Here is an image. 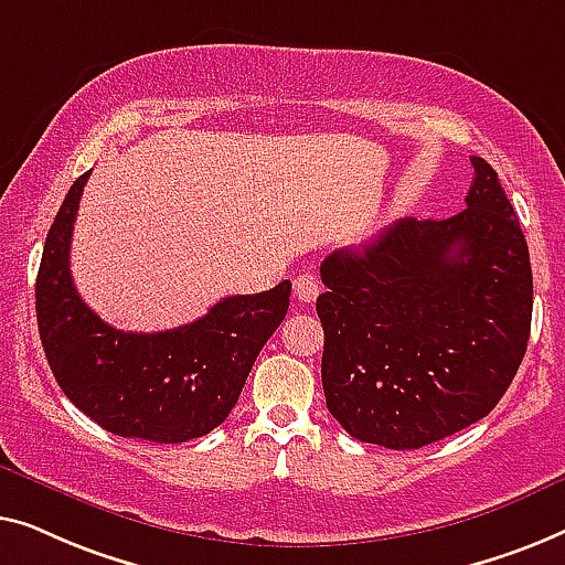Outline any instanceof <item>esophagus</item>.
Masks as SVG:
<instances>
[{
  "mask_svg": "<svg viewBox=\"0 0 565 565\" xmlns=\"http://www.w3.org/2000/svg\"><path fill=\"white\" fill-rule=\"evenodd\" d=\"M317 294H320V281L315 279V274L294 276V297H297L301 305H309V301H315Z\"/></svg>",
  "mask_w": 565,
  "mask_h": 565,
  "instance_id": "obj_1",
  "label": "esophagus"
}]
</instances>
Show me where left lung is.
<instances>
[{"mask_svg":"<svg viewBox=\"0 0 565 565\" xmlns=\"http://www.w3.org/2000/svg\"><path fill=\"white\" fill-rule=\"evenodd\" d=\"M471 166L463 212L322 260V388L355 440L415 450L479 423L527 351V243L497 171Z\"/></svg>","mask_w":565,"mask_h":565,"instance_id":"8db88e82","label":"left lung"}]
</instances>
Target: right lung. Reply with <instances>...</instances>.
<instances>
[{
	"mask_svg": "<svg viewBox=\"0 0 565 565\" xmlns=\"http://www.w3.org/2000/svg\"><path fill=\"white\" fill-rule=\"evenodd\" d=\"M92 171L68 189L47 230L35 312L47 365L63 394L122 438L186 443L225 423L260 348L289 309L291 281L237 294L200 320L163 332H125L94 315L71 279L68 250Z\"/></svg>",
	"mask_w": 565,
	"mask_h": 565,
	"instance_id": "add662e5",
	"label": "right lung"
}]
</instances>
